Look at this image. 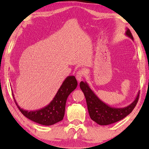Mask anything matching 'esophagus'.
<instances>
[{"label": "esophagus", "instance_id": "obj_1", "mask_svg": "<svg viewBox=\"0 0 149 149\" xmlns=\"http://www.w3.org/2000/svg\"><path fill=\"white\" fill-rule=\"evenodd\" d=\"M84 71H82V70H79V71H78L77 72L75 77H76V79L78 81H80L83 78V77H84Z\"/></svg>", "mask_w": 149, "mask_h": 149}]
</instances>
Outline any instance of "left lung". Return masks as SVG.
<instances>
[{"label":"left lung","instance_id":"obj_1","mask_svg":"<svg viewBox=\"0 0 149 149\" xmlns=\"http://www.w3.org/2000/svg\"><path fill=\"white\" fill-rule=\"evenodd\" d=\"M125 34L126 36L133 40L132 33L128 28H126ZM79 86L84 93L90 118L100 125L112 124L129 115L137 104L139 96V92L135 100L127 107L122 108L112 107L102 101L91 89L86 81H81Z\"/></svg>","mask_w":149,"mask_h":149}]
</instances>
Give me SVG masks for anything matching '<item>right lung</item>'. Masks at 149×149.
<instances>
[{
  "label": "right lung",
  "instance_id": "obj_1",
  "mask_svg": "<svg viewBox=\"0 0 149 149\" xmlns=\"http://www.w3.org/2000/svg\"><path fill=\"white\" fill-rule=\"evenodd\" d=\"M77 81L74 75H69L63 81L56 94L48 105L35 110H24L17 104L12 93L17 108L22 114L33 122L43 125H51L63 120L65 114L66 100L68 96L75 89Z\"/></svg>",
  "mask_w": 149,
  "mask_h": 149
}]
</instances>
